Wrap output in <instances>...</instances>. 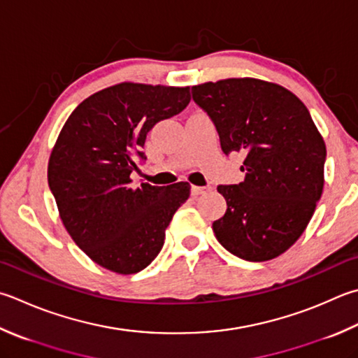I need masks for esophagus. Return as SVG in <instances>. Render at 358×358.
Returning a JSON list of instances; mask_svg holds the SVG:
<instances>
[{"mask_svg": "<svg viewBox=\"0 0 358 358\" xmlns=\"http://www.w3.org/2000/svg\"><path fill=\"white\" fill-rule=\"evenodd\" d=\"M207 190H210V187H198V185H192V194L193 196H199V194L206 193Z\"/></svg>", "mask_w": 358, "mask_h": 358, "instance_id": "obj_1", "label": "esophagus"}]
</instances>
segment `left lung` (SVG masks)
Wrapping results in <instances>:
<instances>
[{"label": "left lung", "mask_w": 358, "mask_h": 358, "mask_svg": "<svg viewBox=\"0 0 358 358\" xmlns=\"http://www.w3.org/2000/svg\"><path fill=\"white\" fill-rule=\"evenodd\" d=\"M192 95L222 152L245 154V180L218 185L227 208L215 235L243 260L278 257L306 231L324 187L326 145L308 109L282 85L252 78L194 85Z\"/></svg>", "instance_id": "8db88e82"}]
</instances>
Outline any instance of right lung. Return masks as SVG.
I'll return each mask as SVG.
<instances>
[{
    "mask_svg": "<svg viewBox=\"0 0 358 358\" xmlns=\"http://www.w3.org/2000/svg\"><path fill=\"white\" fill-rule=\"evenodd\" d=\"M190 87L121 83L84 99L66 120L48 184L66 232L99 266L136 274L157 257L190 184L134 187L136 157L154 124L190 103Z\"/></svg>",
    "mask_w": 358,
    "mask_h": 358,
    "instance_id": "obj_1",
    "label": "right lung"
}]
</instances>
